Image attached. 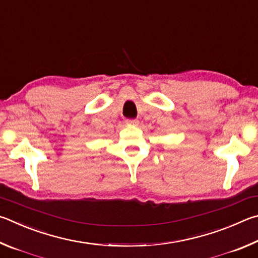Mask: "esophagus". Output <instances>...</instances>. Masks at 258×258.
Listing matches in <instances>:
<instances>
[{"label":"esophagus","mask_w":258,"mask_h":258,"mask_svg":"<svg viewBox=\"0 0 258 258\" xmlns=\"http://www.w3.org/2000/svg\"><path fill=\"white\" fill-rule=\"evenodd\" d=\"M125 123L129 125H137L139 123V121L137 119H126Z\"/></svg>","instance_id":"esophagus-1"}]
</instances>
